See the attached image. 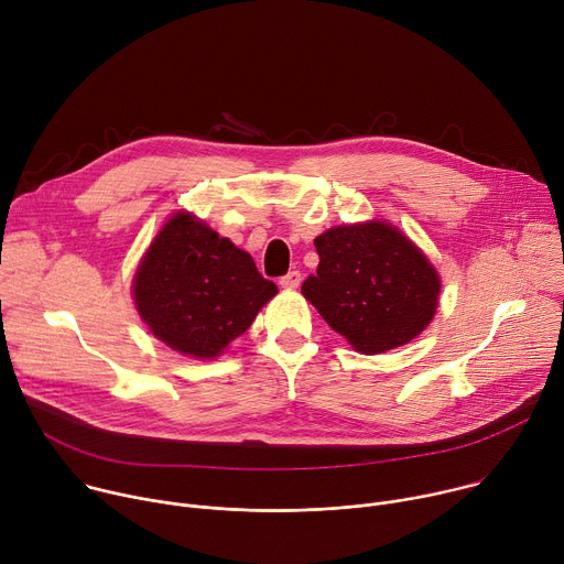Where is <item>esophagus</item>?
I'll use <instances>...</instances> for the list:
<instances>
[{
  "label": "esophagus",
  "mask_w": 564,
  "mask_h": 564,
  "mask_svg": "<svg viewBox=\"0 0 564 564\" xmlns=\"http://www.w3.org/2000/svg\"><path fill=\"white\" fill-rule=\"evenodd\" d=\"M299 283H301V272H296V270H292V272H288L285 276H281V285L288 288V290L299 288Z\"/></svg>",
  "instance_id": "34e87169"
}]
</instances>
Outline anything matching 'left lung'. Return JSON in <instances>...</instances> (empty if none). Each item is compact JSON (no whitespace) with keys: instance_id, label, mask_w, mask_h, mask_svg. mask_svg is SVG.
<instances>
[{"instance_id":"left-lung-1","label":"left lung","mask_w":564,"mask_h":564,"mask_svg":"<svg viewBox=\"0 0 564 564\" xmlns=\"http://www.w3.org/2000/svg\"><path fill=\"white\" fill-rule=\"evenodd\" d=\"M316 274L301 292L364 355L413 341L435 316L440 274L409 236L383 220L339 225L314 238Z\"/></svg>"}]
</instances>
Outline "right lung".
<instances>
[{
  "mask_svg": "<svg viewBox=\"0 0 564 564\" xmlns=\"http://www.w3.org/2000/svg\"><path fill=\"white\" fill-rule=\"evenodd\" d=\"M276 292L248 252L189 212L158 231L133 276V301L153 337L198 359L218 357Z\"/></svg>",
  "mask_w": 564,
  "mask_h": 564,
  "instance_id": "1",
  "label": "right lung"
}]
</instances>
